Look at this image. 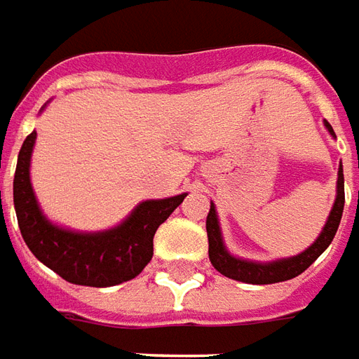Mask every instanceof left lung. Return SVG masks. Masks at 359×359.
Returning <instances> with one entry per match:
<instances>
[{
    "label": "left lung",
    "instance_id": "1",
    "mask_svg": "<svg viewBox=\"0 0 359 359\" xmlns=\"http://www.w3.org/2000/svg\"><path fill=\"white\" fill-rule=\"evenodd\" d=\"M325 127L330 137L337 139V135L327 119H325ZM342 210H344V174H342V162H340L337 177V199L332 203L329 218L323 226L321 233L317 236V240L297 255L282 257V259H274V261H251V259H243V257L233 255L228 251L224 238H222V230H220L218 212H216L215 203L210 201V210L207 216L208 259L218 273L232 278V280L245 282V284H274V282L296 278L297 274L304 273L307 266L313 265L315 259L329 248L330 241L334 240V233H337L340 218H342Z\"/></svg>",
    "mask_w": 359,
    "mask_h": 359
}]
</instances>
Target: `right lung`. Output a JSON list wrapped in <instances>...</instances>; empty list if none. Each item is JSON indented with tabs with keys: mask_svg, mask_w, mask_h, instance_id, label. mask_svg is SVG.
<instances>
[{
	"mask_svg": "<svg viewBox=\"0 0 359 359\" xmlns=\"http://www.w3.org/2000/svg\"><path fill=\"white\" fill-rule=\"evenodd\" d=\"M34 143L36 131H32L22 143L13 180L17 222L32 255L63 280L79 286L108 288L135 278L151 263L152 238L158 226L184 203L187 193L143 201L118 226L108 230H71L52 222L38 205L36 193L30 184Z\"/></svg>",
	"mask_w": 359,
	"mask_h": 359,
	"instance_id": "1",
	"label": "right lung"
}]
</instances>
